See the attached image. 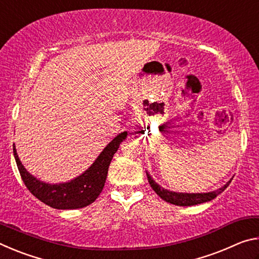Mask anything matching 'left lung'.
Wrapping results in <instances>:
<instances>
[{"label": "left lung", "instance_id": "8db88e82", "mask_svg": "<svg viewBox=\"0 0 259 259\" xmlns=\"http://www.w3.org/2000/svg\"><path fill=\"white\" fill-rule=\"evenodd\" d=\"M148 183H150L151 187L154 190L157 195L160 196L162 200H164L165 202L181 205V207H188V205H195L200 203L208 202V201H211L212 199L216 198L218 194L225 190V188L230 185V182H227L224 186L219 188L217 191L208 192V193H178V192H172L168 191L165 188L161 187L159 184L154 182V179L151 177V175L146 171Z\"/></svg>", "mask_w": 259, "mask_h": 259}]
</instances>
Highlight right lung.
Listing matches in <instances>:
<instances>
[{"mask_svg":"<svg viewBox=\"0 0 259 259\" xmlns=\"http://www.w3.org/2000/svg\"><path fill=\"white\" fill-rule=\"evenodd\" d=\"M126 136V131L117 135L104 148L90 168L67 183L49 184L35 178L20 162L15 144L14 155L23 182L35 198L55 209H80L93 203L102 193L107 178L109 163Z\"/></svg>","mask_w":259,"mask_h":259,"instance_id":"add662e5","label":"right lung"}]
</instances>
